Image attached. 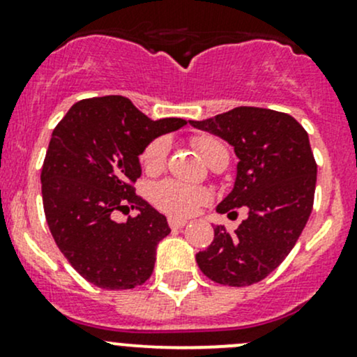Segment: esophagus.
Masks as SVG:
<instances>
[{
  "instance_id": "obj_1",
  "label": "esophagus",
  "mask_w": 357,
  "mask_h": 357,
  "mask_svg": "<svg viewBox=\"0 0 357 357\" xmlns=\"http://www.w3.org/2000/svg\"><path fill=\"white\" fill-rule=\"evenodd\" d=\"M167 222H169V227H171V229H181V227H185L186 224H188V222H186V220L174 219V217H169Z\"/></svg>"
}]
</instances>
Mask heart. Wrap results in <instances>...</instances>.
<instances>
[{
  "mask_svg": "<svg viewBox=\"0 0 357 357\" xmlns=\"http://www.w3.org/2000/svg\"><path fill=\"white\" fill-rule=\"evenodd\" d=\"M195 149L200 152L205 162H210L213 155L219 150H226L222 142L217 138L210 137V135H198L191 140ZM169 144L166 138H155L153 142L145 147L142 153V166L150 174L159 172L166 164ZM150 200L153 202L157 208L162 212L169 213L172 217H190L197 212L198 208L208 202V191L198 186L185 185L176 179H164V181L157 183L150 190Z\"/></svg>",
  "mask_w": 357,
  "mask_h": 357,
  "instance_id": "b5f03b06",
  "label": "heart"
}]
</instances>
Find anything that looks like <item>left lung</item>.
<instances>
[{
    "label": "left lung",
    "mask_w": 357,
    "mask_h": 357,
    "mask_svg": "<svg viewBox=\"0 0 357 357\" xmlns=\"http://www.w3.org/2000/svg\"><path fill=\"white\" fill-rule=\"evenodd\" d=\"M190 125L226 140L239 159L234 188L217 212L248 208L234 232L213 227L198 267L222 286L260 282L291 253L313 208L317 162L306 130L286 112L248 106Z\"/></svg>",
    "instance_id": "8db88e82"
}]
</instances>
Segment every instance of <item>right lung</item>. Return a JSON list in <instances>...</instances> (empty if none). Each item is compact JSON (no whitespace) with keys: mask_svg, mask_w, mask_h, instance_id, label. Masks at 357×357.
I'll list each match as a JSON object with an SVG mask.
<instances>
[{"mask_svg":"<svg viewBox=\"0 0 357 357\" xmlns=\"http://www.w3.org/2000/svg\"><path fill=\"white\" fill-rule=\"evenodd\" d=\"M186 121H152L123 96L84 99L58 123L40 172L47 226L70 265L100 289H133L152 275L167 219L135 193L138 155ZM139 213L119 225L114 211Z\"/></svg>","mask_w":357,"mask_h":357,"instance_id":"1","label":"right lung"}]
</instances>
